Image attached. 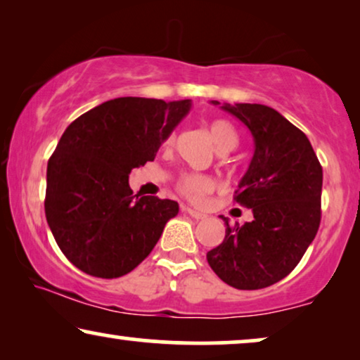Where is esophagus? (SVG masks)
Segmentation results:
<instances>
[{"instance_id":"1","label":"esophagus","mask_w":360,"mask_h":360,"mask_svg":"<svg viewBox=\"0 0 360 360\" xmlns=\"http://www.w3.org/2000/svg\"><path fill=\"white\" fill-rule=\"evenodd\" d=\"M181 211H184V213H186L188 216H191V218L196 219V221H200V219H205V218H206V214H205V213H200V211L191 210V208H188V206H181Z\"/></svg>"}]
</instances>
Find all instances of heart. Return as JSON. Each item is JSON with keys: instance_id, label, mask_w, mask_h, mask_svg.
<instances>
[{"instance_id": "obj_1", "label": "heart", "mask_w": 360, "mask_h": 360, "mask_svg": "<svg viewBox=\"0 0 360 360\" xmlns=\"http://www.w3.org/2000/svg\"><path fill=\"white\" fill-rule=\"evenodd\" d=\"M208 132H210L211 141H213V144L219 152H229L238 146V141H239L238 132H236L234 126L231 124L229 121L226 120L213 121L208 126ZM174 142H175V134H170L165 139L164 144L165 147H170ZM176 186H179L180 193L185 195L186 198L198 201L203 198L208 191H211V188H213V180H211L210 176L201 175V174H186L184 176H180Z\"/></svg>"}]
</instances>
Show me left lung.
<instances>
[{
  "label": "left lung",
  "mask_w": 360,
  "mask_h": 360,
  "mask_svg": "<svg viewBox=\"0 0 360 360\" xmlns=\"http://www.w3.org/2000/svg\"><path fill=\"white\" fill-rule=\"evenodd\" d=\"M219 105V101H211ZM244 122L254 155L234 200L250 208V223L226 224L224 240L206 254L231 287L259 290L287 277L313 243L321 221L323 169L304 132L265 105L221 106Z\"/></svg>",
  "instance_id": "8db88e82"
}]
</instances>
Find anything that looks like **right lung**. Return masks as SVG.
Masks as SVG:
<instances>
[{"label":"right lung","mask_w":360,"mask_h":360,"mask_svg":"<svg viewBox=\"0 0 360 360\" xmlns=\"http://www.w3.org/2000/svg\"><path fill=\"white\" fill-rule=\"evenodd\" d=\"M191 101L124 96L101 103L63 132L47 164L46 218L82 272L117 278L152 252L179 203L132 195L129 174L157 150Z\"/></svg>","instance_id":"add662e5"}]
</instances>
